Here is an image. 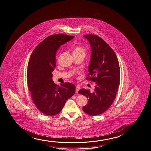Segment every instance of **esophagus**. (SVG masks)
<instances>
[{
	"label": "esophagus",
	"mask_w": 151,
	"mask_h": 151,
	"mask_svg": "<svg viewBox=\"0 0 151 151\" xmlns=\"http://www.w3.org/2000/svg\"><path fill=\"white\" fill-rule=\"evenodd\" d=\"M80 88V87L79 86H76V93H78V91L79 90Z\"/></svg>",
	"instance_id": "34e87169"
}]
</instances>
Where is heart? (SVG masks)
I'll use <instances>...</instances> for the list:
<instances>
[{
  "label": "heart",
  "instance_id": "heart-1",
  "mask_svg": "<svg viewBox=\"0 0 151 151\" xmlns=\"http://www.w3.org/2000/svg\"><path fill=\"white\" fill-rule=\"evenodd\" d=\"M73 55H81L85 58L86 55V50L83 47L80 46H77L74 47L73 51Z\"/></svg>",
  "mask_w": 151,
  "mask_h": 151
}]
</instances>
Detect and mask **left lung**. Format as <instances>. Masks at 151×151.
I'll return each mask as SVG.
<instances>
[{
  "label": "left lung",
  "instance_id": "1",
  "mask_svg": "<svg viewBox=\"0 0 151 151\" xmlns=\"http://www.w3.org/2000/svg\"><path fill=\"white\" fill-rule=\"evenodd\" d=\"M91 44V56L86 79L95 82L93 93L82 89L78 93L88 99L82 107L88 115H98L104 112L114 101L120 80L118 58L111 47L96 35H84Z\"/></svg>",
  "mask_w": 151,
  "mask_h": 151
}]
</instances>
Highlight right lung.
<instances>
[{"instance_id":"obj_1","label":"right lung","mask_w":151,"mask_h":151,"mask_svg":"<svg viewBox=\"0 0 151 151\" xmlns=\"http://www.w3.org/2000/svg\"><path fill=\"white\" fill-rule=\"evenodd\" d=\"M73 38L64 34L47 37L33 50L29 60L28 88L34 104L45 115L51 116L60 112L66 101L76 92V87L71 83L65 82L58 86L52 80L57 50Z\"/></svg>"}]
</instances>
